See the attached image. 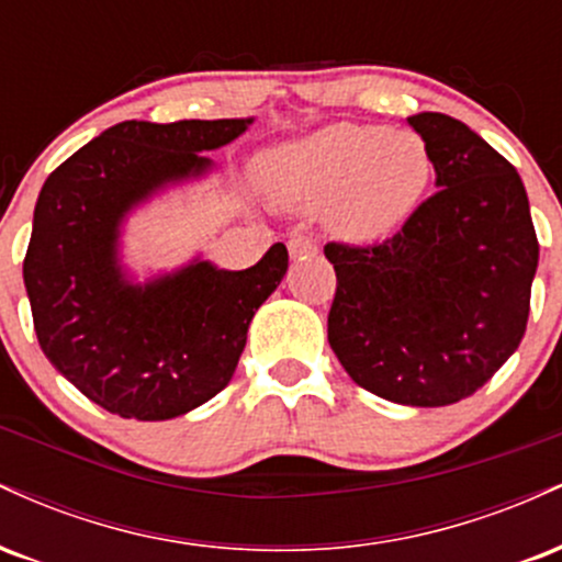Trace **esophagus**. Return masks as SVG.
Wrapping results in <instances>:
<instances>
[{"mask_svg":"<svg viewBox=\"0 0 562 562\" xmlns=\"http://www.w3.org/2000/svg\"><path fill=\"white\" fill-rule=\"evenodd\" d=\"M288 248L293 259H314V256L319 254V245L317 240H312V237H293V240L288 243Z\"/></svg>","mask_w":562,"mask_h":562,"instance_id":"esophagus-1","label":"esophagus"}]
</instances>
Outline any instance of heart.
<instances>
[{
  "instance_id": "b5f03b06",
  "label": "heart",
  "mask_w": 562,
  "mask_h": 562,
  "mask_svg": "<svg viewBox=\"0 0 562 562\" xmlns=\"http://www.w3.org/2000/svg\"><path fill=\"white\" fill-rule=\"evenodd\" d=\"M263 184L301 209H327L351 243H372L398 229L434 179L428 142L380 124H333L261 160Z\"/></svg>"
}]
</instances>
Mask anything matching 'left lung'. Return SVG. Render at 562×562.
Listing matches in <instances>:
<instances>
[{
  "mask_svg": "<svg viewBox=\"0 0 562 562\" xmlns=\"http://www.w3.org/2000/svg\"><path fill=\"white\" fill-rule=\"evenodd\" d=\"M438 192L383 243H327V340L357 385L406 406L473 396L520 346L539 240L518 171L443 113L409 115Z\"/></svg>",
  "mask_w": 562,
  "mask_h": 562,
  "instance_id": "obj_1",
  "label": "left lung"
}]
</instances>
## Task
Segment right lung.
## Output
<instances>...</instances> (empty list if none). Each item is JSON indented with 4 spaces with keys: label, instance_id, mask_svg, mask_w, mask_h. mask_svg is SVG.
I'll list each match as a JSON object with an SVG mask.
<instances>
[{
    "label": "right lung",
    "instance_id": "1",
    "mask_svg": "<svg viewBox=\"0 0 562 562\" xmlns=\"http://www.w3.org/2000/svg\"><path fill=\"white\" fill-rule=\"evenodd\" d=\"M254 119L124 121L49 173L38 192L23 282L44 357L102 409L171 420L235 375L256 308L288 272L274 243L243 272L195 259L134 285L119 263L121 224L160 187L203 177L205 150Z\"/></svg>",
    "mask_w": 562,
    "mask_h": 562
}]
</instances>
